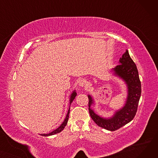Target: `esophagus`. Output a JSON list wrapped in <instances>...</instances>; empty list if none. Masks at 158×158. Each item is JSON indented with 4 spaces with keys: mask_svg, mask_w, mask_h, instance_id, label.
<instances>
[{
    "mask_svg": "<svg viewBox=\"0 0 158 158\" xmlns=\"http://www.w3.org/2000/svg\"><path fill=\"white\" fill-rule=\"evenodd\" d=\"M79 85L80 86H82V87H85L87 85V82L86 80L85 79H82L79 81Z\"/></svg>",
    "mask_w": 158,
    "mask_h": 158,
    "instance_id": "1",
    "label": "esophagus"
}]
</instances>
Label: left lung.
I'll use <instances>...</instances> for the list:
<instances>
[{
    "instance_id": "left-lung-1",
    "label": "left lung",
    "mask_w": 158,
    "mask_h": 158,
    "mask_svg": "<svg viewBox=\"0 0 158 158\" xmlns=\"http://www.w3.org/2000/svg\"><path fill=\"white\" fill-rule=\"evenodd\" d=\"M114 74L124 81L127 87V97L123 107L114 113L112 117L106 118L96 114L91 107L94 99L88 95L89 113L95 123L99 127L114 131L125 126L135 117L142 93L141 82L136 66L129 56L127 50L119 60V64L113 69Z\"/></svg>"
}]
</instances>
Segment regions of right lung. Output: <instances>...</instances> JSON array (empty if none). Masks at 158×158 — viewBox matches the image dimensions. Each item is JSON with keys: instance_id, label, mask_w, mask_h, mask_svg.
Instances as JSON below:
<instances>
[{"instance_id": "1", "label": "right lung", "mask_w": 158, "mask_h": 158, "mask_svg": "<svg viewBox=\"0 0 158 158\" xmlns=\"http://www.w3.org/2000/svg\"><path fill=\"white\" fill-rule=\"evenodd\" d=\"M77 95V94L76 92V91H73V92L72 93L71 95H70V105L71 104V103L72 102V101L74 100V98H76ZM69 113H70V107H69V110L68 111V113H67V114H66V118L64 119V120L63 121V122L61 123V125L57 128L56 129H55L54 131H53L52 132H50V133H48V134H41L40 135L43 136H51V135H54L55 134H57V133H59V132H60L61 131L63 130V129L64 128V127L66 126V124H67V122H68V120H69Z\"/></svg>"}]
</instances>
